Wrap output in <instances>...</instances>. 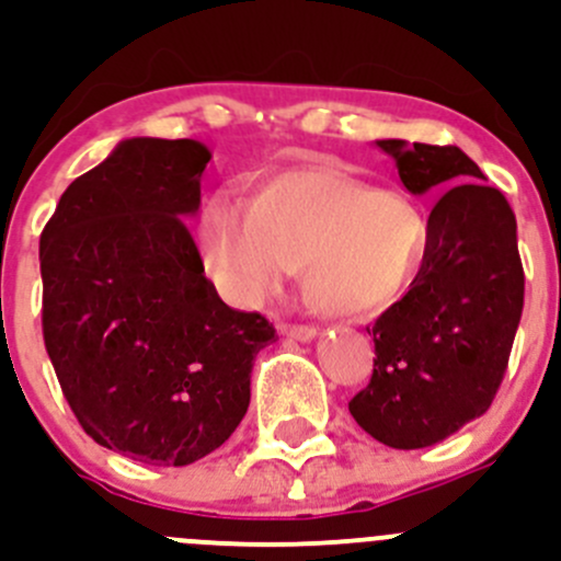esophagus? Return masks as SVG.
<instances>
[{"instance_id": "34e87169", "label": "esophagus", "mask_w": 561, "mask_h": 561, "mask_svg": "<svg viewBox=\"0 0 561 561\" xmlns=\"http://www.w3.org/2000/svg\"><path fill=\"white\" fill-rule=\"evenodd\" d=\"M283 335L294 337V341H313L316 337V327H308V324H283L280 327Z\"/></svg>"}]
</instances>
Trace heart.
<instances>
[{"label": "heart", "mask_w": 561, "mask_h": 561, "mask_svg": "<svg viewBox=\"0 0 561 561\" xmlns=\"http://www.w3.org/2000/svg\"><path fill=\"white\" fill-rule=\"evenodd\" d=\"M204 267L220 291L256 305L299 267L302 297L332 319H363L403 297L423 267L431 226L396 185L332 165H294L198 213Z\"/></svg>", "instance_id": "heart-1"}]
</instances>
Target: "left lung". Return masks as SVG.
<instances>
[{
    "mask_svg": "<svg viewBox=\"0 0 561 561\" xmlns=\"http://www.w3.org/2000/svg\"><path fill=\"white\" fill-rule=\"evenodd\" d=\"M414 196L451 191L428 215L431 240L409 291L370 327L376 359L348 412L396 450L447 439L488 412L524 310L515 215L458 147L381 138ZM462 185L458 186L457 182Z\"/></svg>",
    "mask_w": 561,
    "mask_h": 561,
    "instance_id": "8db88e82",
    "label": "left lung"
}]
</instances>
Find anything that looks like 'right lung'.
Returning a JSON list of instances; mask_svg holds the SVG:
<instances>
[{"label":"right lung","instance_id":"1","mask_svg":"<svg viewBox=\"0 0 561 561\" xmlns=\"http://www.w3.org/2000/svg\"><path fill=\"white\" fill-rule=\"evenodd\" d=\"M209 158L193 138H125L41 234L43 341L65 398L98 445L152 467H187L234 434L275 341L204 278L185 218Z\"/></svg>","mask_w":561,"mask_h":561}]
</instances>
